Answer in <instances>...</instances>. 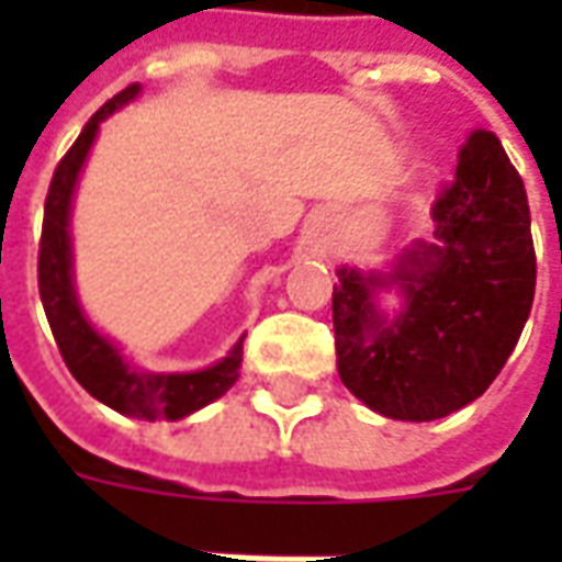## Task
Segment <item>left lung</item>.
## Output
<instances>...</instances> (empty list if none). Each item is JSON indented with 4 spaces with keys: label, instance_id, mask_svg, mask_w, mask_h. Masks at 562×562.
Masks as SVG:
<instances>
[{
    "label": "left lung",
    "instance_id": "8db88e82",
    "mask_svg": "<svg viewBox=\"0 0 562 562\" xmlns=\"http://www.w3.org/2000/svg\"><path fill=\"white\" fill-rule=\"evenodd\" d=\"M434 222V244L406 249L391 273L342 268L334 285L342 385L397 422L446 418L482 397L536 294L527 189L494 132L472 128L463 140ZM385 284L404 292L391 323L372 304Z\"/></svg>",
    "mask_w": 562,
    "mask_h": 562
}]
</instances>
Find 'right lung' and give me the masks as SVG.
I'll return each mask as SVG.
<instances>
[{
    "label": "right lung",
    "instance_id": "1",
    "mask_svg": "<svg viewBox=\"0 0 562 562\" xmlns=\"http://www.w3.org/2000/svg\"><path fill=\"white\" fill-rule=\"evenodd\" d=\"M138 92V83H132L123 92H116L111 102H104L56 165L47 201H44L42 244H38V294H42L44 313H47L63 361L71 370V376L78 379L95 401H102L120 415H132V418H144V422H177V418H186L222 397L237 382L240 361H244V337L220 364L207 367V370L140 373L123 361L114 342L104 340L102 334L87 322L78 304V294H75V282H71L68 216H71V195H75L78 173L87 161L92 140L99 135L102 120L114 114L116 108L132 102Z\"/></svg>",
    "mask_w": 562,
    "mask_h": 562
}]
</instances>
